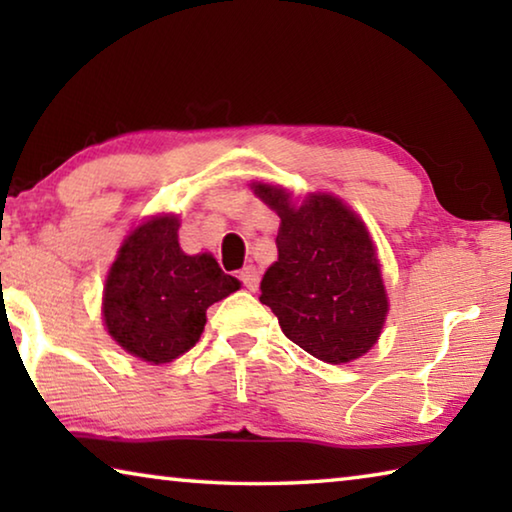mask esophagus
<instances>
[{
    "label": "esophagus",
    "instance_id": "esophagus-1",
    "mask_svg": "<svg viewBox=\"0 0 512 512\" xmlns=\"http://www.w3.org/2000/svg\"><path fill=\"white\" fill-rule=\"evenodd\" d=\"M239 280L248 291H255L259 287V271L255 266H244L239 271Z\"/></svg>",
    "mask_w": 512,
    "mask_h": 512
}]
</instances>
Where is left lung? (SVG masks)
Returning <instances> with one entry per match:
<instances>
[{
    "label": "left lung",
    "instance_id": "obj_1",
    "mask_svg": "<svg viewBox=\"0 0 512 512\" xmlns=\"http://www.w3.org/2000/svg\"><path fill=\"white\" fill-rule=\"evenodd\" d=\"M255 194L282 219L277 262L259 284L284 336L311 357L348 363L377 343L388 300L366 225L339 198L314 194L293 207L282 189Z\"/></svg>",
    "mask_w": 512,
    "mask_h": 512
}]
</instances>
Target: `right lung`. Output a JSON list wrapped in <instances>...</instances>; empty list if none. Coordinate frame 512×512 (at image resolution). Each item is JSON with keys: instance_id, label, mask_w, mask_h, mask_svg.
I'll use <instances>...</instances> for the list:
<instances>
[{"instance_id": "add662e5", "label": "right lung", "mask_w": 512, "mask_h": 512, "mask_svg": "<svg viewBox=\"0 0 512 512\" xmlns=\"http://www.w3.org/2000/svg\"><path fill=\"white\" fill-rule=\"evenodd\" d=\"M239 289L212 255H185L176 216L135 228L119 248L103 291V318L112 339L151 363H169L194 348L205 311Z\"/></svg>"}]
</instances>
